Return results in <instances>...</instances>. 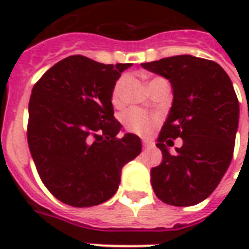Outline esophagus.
<instances>
[{"label":"esophagus","mask_w":249,"mask_h":249,"mask_svg":"<svg viewBox=\"0 0 249 249\" xmlns=\"http://www.w3.org/2000/svg\"><path fill=\"white\" fill-rule=\"evenodd\" d=\"M153 145V142L149 140H142V148H151Z\"/></svg>","instance_id":"34e87169"}]
</instances>
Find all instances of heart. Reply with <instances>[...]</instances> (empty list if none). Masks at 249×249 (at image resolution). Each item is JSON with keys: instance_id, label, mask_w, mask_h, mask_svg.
Wrapping results in <instances>:
<instances>
[{"instance_id": "1", "label": "heart", "mask_w": 249, "mask_h": 249, "mask_svg": "<svg viewBox=\"0 0 249 249\" xmlns=\"http://www.w3.org/2000/svg\"><path fill=\"white\" fill-rule=\"evenodd\" d=\"M128 82V77H120L114 84L112 90V103L114 107H120L124 101L125 85ZM125 129L139 136H146L151 133L159 124V117L156 114L148 113L141 109H130L125 112L121 117Z\"/></svg>"}]
</instances>
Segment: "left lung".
<instances>
[{
	"label": "left lung",
	"instance_id": "obj_1",
	"mask_svg": "<svg viewBox=\"0 0 249 249\" xmlns=\"http://www.w3.org/2000/svg\"><path fill=\"white\" fill-rule=\"evenodd\" d=\"M141 66L169 80L173 90L156 144L162 161L151 169L153 191L169 205L198 204L219 185L233 156L240 109L232 81L217 62L189 54ZM178 137L183 146L171 155L166 146Z\"/></svg>",
	"mask_w": 249,
	"mask_h": 249
}]
</instances>
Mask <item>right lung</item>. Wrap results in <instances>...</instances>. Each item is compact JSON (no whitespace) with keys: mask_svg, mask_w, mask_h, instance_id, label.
Returning <instances> with one entry per match:
<instances>
[{"mask_svg":"<svg viewBox=\"0 0 249 249\" xmlns=\"http://www.w3.org/2000/svg\"><path fill=\"white\" fill-rule=\"evenodd\" d=\"M129 66L66 57L32 89L30 153L42 183L62 203L84 208L109 200L123 167L140 155L139 136L117 137L123 125L112 105L114 84Z\"/></svg>","mask_w":249,"mask_h":249,"instance_id":"add662e5","label":"right lung"}]
</instances>
